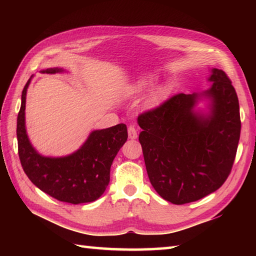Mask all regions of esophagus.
Instances as JSON below:
<instances>
[{"mask_svg": "<svg viewBox=\"0 0 256 256\" xmlns=\"http://www.w3.org/2000/svg\"><path fill=\"white\" fill-rule=\"evenodd\" d=\"M128 138L131 140L138 138V130L135 128L134 125H130L128 128Z\"/></svg>", "mask_w": 256, "mask_h": 256, "instance_id": "obj_1", "label": "esophagus"}]
</instances>
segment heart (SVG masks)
Returning <instances> with one entry per match:
<instances>
[{"mask_svg": "<svg viewBox=\"0 0 256 256\" xmlns=\"http://www.w3.org/2000/svg\"><path fill=\"white\" fill-rule=\"evenodd\" d=\"M155 81H156L155 77H148L140 80L138 82L133 86L132 92L134 94H143V92L148 91L150 86L154 84ZM170 90H172L170 84L168 82H164L156 86L153 90H150V94L148 96V98H146V101H145L146 106L150 108L160 106L162 103L167 99L168 96H170Z\"/></svg>", "mask_w": 256, "mask_h": 256, "instance_id": "heart-1", "label": "heart"}]
</instances>
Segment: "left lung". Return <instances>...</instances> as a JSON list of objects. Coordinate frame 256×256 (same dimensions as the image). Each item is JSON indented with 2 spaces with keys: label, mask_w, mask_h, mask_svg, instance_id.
Listing matches in <instances>:
<instances>
[{
  "label": "left lung",
  "mask_w": 256,
  "mask_h": 256,
  "mask_svg": "<svg viewBox=\"0 0 256 256\" xmlns=\"http://www.w3.org/2000/svg\"><path fill=\"white\" fill-rule=\"evenodd\" d=\"M210 88L179 94L140 114L146 170L152 186L174 204L197 201L226 180L241 132L236 92L224 72L212 68ZM200 100L207 103L196 108Z\"/></svg>",
  "instance_id": "obj_1"
}]
</instances>
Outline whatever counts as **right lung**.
Returning <instances> with one entry per match:
<instances>
[{"instance_id": "add662e5", "label": "right lung", "mask_w": 256, "mask_h": 256, "mask_svg": "<svg viewBox=\"0 0 256 256\" xmlns=\"http://www.w3.org/2000/svg\"><path fill=\"white\" fill-rule=\"evenodd\" d=\"M64 68H48L42 74H60ZM34 76L22 92L18 116V143L20 164L30 180L42 192L59 201L72 204L92 202L100 198L110 182V168L114 157L128 140L126 125L94 130L74 153L50 157L38 153L26 132V94Z\"/></svg>"}]
</instances>
